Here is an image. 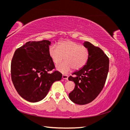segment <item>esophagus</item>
Segmentation results:
<instances>
[{"label": "esophagus", "instance_id": "34e87169", "mask_svg": "<svg viewBox=\"0 0 130 130\" xmlns=\"http://www.w3.org/2000/svg\"><path fill=\"white\" fill-rule=\"evenodd\" d=\"M62 78H63V79H65V80H68V76L67 75H63Z\"/></svg>", "mask_w": 130, "mask_h": 130}]
</instances>
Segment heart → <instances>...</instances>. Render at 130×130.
<instances>
[{
	"instance_id": "obj_1",
	"label": "heart",
	"mask_w": 130,
	"mask_h": 130,
	"mask_svg": "<svg viewBox=\"0 0 130 130\" xmlns=\"http://www.w3.org/2000/svg\"><path fill=\"white\" fill-rule=\"evenodd\" d=\"M49 55L55 64L57 70L63 74H67L74 68L81 69L87 63L88 58V49L81 44L72 41H66L59 43L58 46L52 45L49 48Z\"/></svg>"
}]
</instances>
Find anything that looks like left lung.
<instances>
[{
  "mask_svg": "<svg viewBox=\"0 0 130 130\" xmlns=\"http://www.w3.org/2000/svg\"><path fill=\"white\" fill-rule=\"evenodd\" d=\"M84 46L88 50V58L81 69L68 77L75 86L69 94V99L78 105L93 101L103 90L109 70V58L103 50L86 41Z\"/></svg>",
  "mask_w": 130,
  "mask_h": 130,
  "instance_id": "left-lung-1",
  "label": "left lung"
}]
</instances>
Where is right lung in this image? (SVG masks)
Segmentation results:
<instances>
[{
    "instance_id": "right-lung-1",
    "label": "right lung",
    "mask_w": 130,
    "mask_h": 130,
    "mask_svg": "<svg viewBox=\"0 0 130 130\" xmlns=\"http://www.w3.org/2000/svg\"><path fill=\"white\" fill-rule=\"evenodd\" d=\"M48 40L29 41L15 51L11 64V74L17 92L31 103L46 96L54 82L61 80L58 71L48 73L55 68L49 55Z\"/></svg>"
}]
</instances>
